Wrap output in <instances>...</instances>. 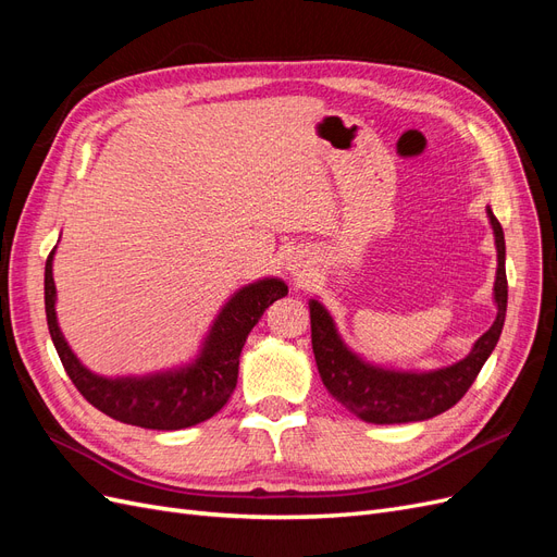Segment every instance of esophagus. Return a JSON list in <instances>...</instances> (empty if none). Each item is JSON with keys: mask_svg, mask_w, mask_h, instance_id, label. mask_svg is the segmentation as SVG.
<instances>
[{"mask_svg": "<svg viewBox=\"0 0 557 557\" xmlns=\"http://www.w3.org/2000/svg\"><path fill=\"white\" fill-rule=\"evenodd\" d=\"M290 267H293V264H290Z\"/></svg>", "mask_w": 557, "mask_h": 557, "instance_id": "obj_1", "label": "esophagus"}]
</instances>
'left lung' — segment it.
<instances>
[{
  "instance_id": "8db88e82",
  "label": "left lung",
  "mask_w": 557,
  "mask_h": 557,
  "mask_svg": "<svg viewBox=\"0 0 557 557\" xmlns=\"http://www.w3.org/2000/svg\"><path fill=\"white\" fill-rule=\"evenodd\" d=\"M487 218H491L497 246V276L493 293L497 315L491 330L479 336L469 356L460 362L430 369V372H399V369H385L367 362L344 344L330 311L318 299L309 301L311 344L318 374L330 395L342 401L350 413L362 418L364 423H416V420H428L448 411L453 404L465 397L471 383L476 381L481 367L491 358L499 342L504 318H507L509 285L507 269H504V260H507L504 232L491 207H487Z\"/></svg>"
}]
</instances>
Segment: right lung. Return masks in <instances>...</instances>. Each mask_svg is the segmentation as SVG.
Masks as SVG:
<instances>
[{"label":"right lung","instance_id":"add662e5","mask_svg":"<svg viewBox=\"0 0 557 557\" xmlns=\"http://www.w3.org/2000/svg\"><path fill=\"white\" fill-rule=\"evenodd\" d=\"M50 250L44 274V299L50 339L55 344L64 372L95 409L127 425L146 430H183L205 423L221 411L237 387L239 356L248 332L258 325L264 309L288 295L281 278H260L234 293L218 311L197 358L188 364L162 369L144 376H102L83 364L66 344L55 313V281Z\"/></svg>","mask_w":557,"mask_h":557}]
</instances>
